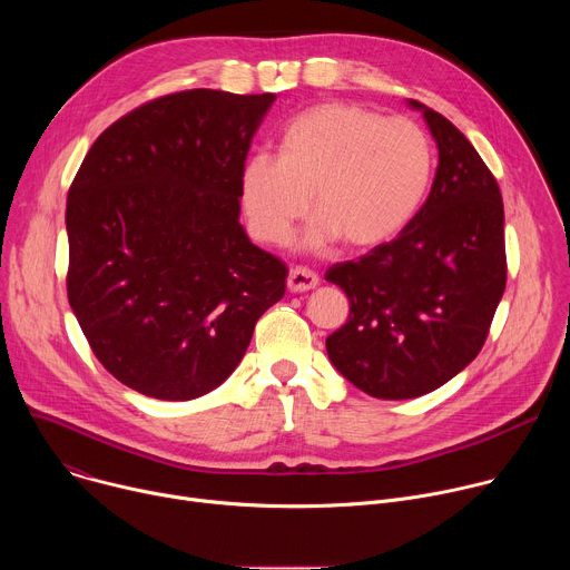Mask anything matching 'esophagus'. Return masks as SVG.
I'll return each mask as SVG.
<instances>
[{
    "instance_id": "1",
    "label": "esophagus",
    "mask_w": 570,
    "mask_h": 570,
    "mask_svg": "<svg viewBox=\"0 0 570 570\" xmlns=\"http://www.w3.org/2000/svg\"><path fill=\"white\" fill-rule=\"evenodd\" d=\"M317 284H320L317 273H313V271L306 268V266H295V268H291V273H288V288H291L293 293L311 291V288H315Z\"/></svg>"
}]
</instances>
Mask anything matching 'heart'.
<instances>
[{
    "label": "heart",
    "mask_w": 570,
    "mask_h": 570,
    "mask_svg": "<svg viewBox=\"0 0 570 570\" xmlns=\"http://www.w3.org/2000/svg\"><path fill=\"white\" fill-rule=\"evenodd\" d=\"M433 144L405 117L383 119L356 104H322L297 115L279 155H255L240 174V200L253 234L284 246L311 205L320 214L308 240L343 234L350 246H376L422 207L433 178Z\"/></svg>",
    "instance_id": "heart-1"
}]
</instances>
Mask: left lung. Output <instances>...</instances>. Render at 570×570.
<instances>
[{
    "mask_svg": "<svg viewBox=\"0 0 570 570\" xmlns=\"http://www.w3.org/2000/svg\"><path fill=\"white\" fill-rule=\"evenodd\" d=\"M422 108L440 148L431 194L396 238L334 264L350 297L327 338L338 372L376 399L438 390L482 350L505 293V214L494 174L440 112Z\"/></svg>",
    "mask_w": 570,
    "mask_h": 570,
    "instance_id": "left-lung-1",
    "label": "left lung"
}]
</instances>
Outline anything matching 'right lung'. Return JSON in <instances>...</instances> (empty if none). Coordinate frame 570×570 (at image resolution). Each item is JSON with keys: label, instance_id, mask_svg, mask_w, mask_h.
<instances>
[{"label": "right lung", "instance_id": "right-lung-1", "mask_svg": "<svg viewBox=\"0 0 570 570\" xmlns=\"http://www.w3.org/2000/svg\"><path fill=\"white\" fill-rule=\"evenodd\" d=\"M275 95L185 90L108 126L67 194V297L124 385L187 401L220 385L286 264L238 223L240 174Z\"/></svg>", "mask_w": 570, "mask_h": 570}]
</instances>
